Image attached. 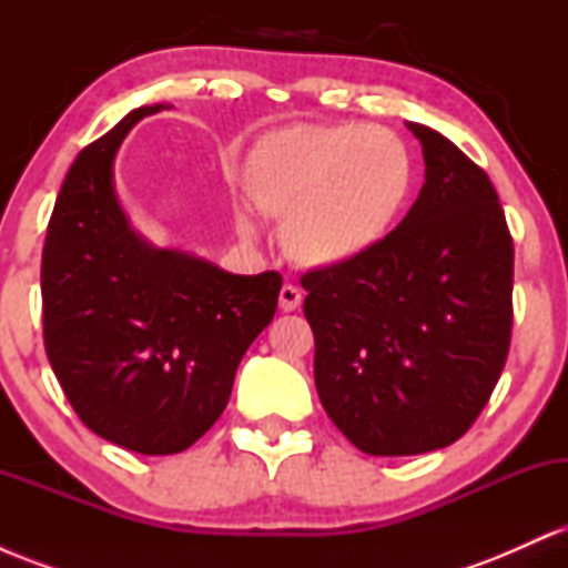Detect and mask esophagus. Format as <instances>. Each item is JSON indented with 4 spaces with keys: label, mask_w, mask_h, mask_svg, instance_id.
<instances>
[{
    "label": "esophagus",
    "mask_w": 568,
    "mask_h": 568,
    "mask_svg": "<svg viewBox=\"0 0 568 568\" xmlns=\"http://www.w3.org/2000/svg\"><path fill=\"white\" fill-rule=\"evenodd\" d=\"M302 298H304L302 288H296V285H283V288H280V310H285V312L298 310Z\"/></svg>",
    "instance_id": "1"
}]
</instances>
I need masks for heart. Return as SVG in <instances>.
<instances>
[{"mask_svg": "<svg viewBox=\"0 0 568 568\" xmlns=\"http://www.w3.org/2000/svg\"><path fill=\"white\" fill-rule=\"evenodd\" d=\"M247 200L283 219L293 262L342 266L387 237L414 189L406 141L379 125H285L262 135L240 173Z\"/></svg>", "mask_w": 568, "mask_h": 568, "instance_id": "obj_1", "label": "heart"}]
</instances>
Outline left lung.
<instances>
[{
	"label": "left lung",
	"instance_id": "1",
	"mask_svg": "<svg viewBox=\"0 0 568 568\" xmlns=\"http://www.w3.org/2000/svg\"><path fill=\"white\" fill-rule=\"evenodd\" d=\"M425 186L374 251L306 272L315 387L331 422L374 456L459 440L491 397L513 336V237L484 168L408 122Z\"/></svg>",
	"mask_w": 568,
	"mask_h": 568
}]
</instances>
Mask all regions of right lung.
Instances as JSON below:
<instances>
[{"mask_svg":"<svg viewBox=\"0 0 568 568\" xmlns=\"http://www.w3.org/2000/svg\"><path fill=\"white\" fill-rule=\"evenodd\" d=\"M160 109H135L77 154L42 247L44 352L63 395L84 427L149 456L184 452L213 427L283 288L280 272L230 275L130 230L112 162Z\"/></svg>","mask_w":568,"mask_h":568,"instance_id":"add662e5","label":"right lung"}]
</instances>
